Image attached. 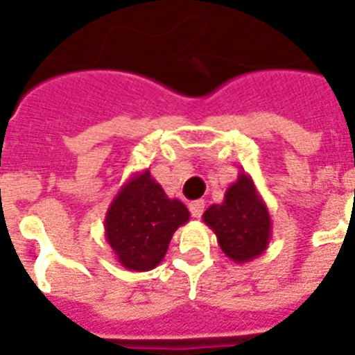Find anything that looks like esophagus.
Instances as JSON below:
<instances>
[{"label": "esophagus", "instance_id": "34e87169", "mask_svg": "<svg viewBox=\"0 0 355 355\" xmlns=\"http://www.w3.org/2000/svg\"><path fill=\"white\" fill-rule=\"evenodd\" d=\"M202 211H205V200H193V202H190V213H192L193 218H199Z\"/></svg>", "mask_w": 355, "mask_h": 355}]
</instances>
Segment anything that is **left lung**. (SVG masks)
<instances>
[{
    "mask_svg": "<svg viewBox=\"0 0 355 355\" xmlns=\"http://www.w3.org/2000/svg\"><path fill=\"white\" fill-rule=\"evenodd\" d=\"M202 220L216 234L222 252L238 265L259 258L270 243V213L245 171L229 184L220 205L202 213Z\"/></svg>",
    "mask_w": 355,
    "mask_h": 355,
    "instance_id": "left-lung-1",
    "label": "left lung"
}]
</instances>
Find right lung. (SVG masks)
Segmentation results:
<instances>
[{
	"instance_id": "obj_1",
	"label": "right lung",
	"mask_w": 355,
	"mask_h": 355,
	"mask_svg": "<svg viewBox=\"0 0 355 355\" xmlns=\"http://www.w3.org/2000/svg\"><path fill=\"white\" fill-rule=\"evenodd\" d=\"M188 218L187 206L167 197L146 168L135 172L108 206L105 236L124 268L147 272L163 261L172 234Z\"/></svg>"
}]
</instances>
